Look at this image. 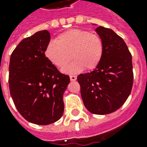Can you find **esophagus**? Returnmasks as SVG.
<instances>
[{
    "mask_svg": "<svg viewBox=\"0 0 147 147\" xmlns=\"http://www.w3.org/2000/svg\"><path fill=\"white\" fill-rule=\"evenodd\" d=\"M71 81H76L77 80V77L76 76H70Z\"/></svg>",
    "mask_w": 147,
    "mask_h": 147,
    "instance_id": "34e87169",
    "label": "esophagus"
}]
</instances>
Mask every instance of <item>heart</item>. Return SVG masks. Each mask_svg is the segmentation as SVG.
Masks as SVG:
<instances>
[{"label":"heart","instance_id":"b5f03b06","mask_svg":"<svg viewBox=\"0 0 147 147\" xmlns=\"http://www.w3.org/2000/svg\"><path fill=\"white\" fill-rule=\"evenodd\" d=\"M104 42L102 37L83 29H71L59 34L56 42L46 45V58L59 68H64L73 58L76 61L64 69V72L77 73L86 68L95 69L104 55Z\"/></svg>","mask_w":147,"mask_h":147}]
</instances>
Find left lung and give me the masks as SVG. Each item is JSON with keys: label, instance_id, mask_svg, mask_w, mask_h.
<instances>
[{"label": "left lung", "instance_id": "1", "mask_svg": "<svg viewBox=\"0 0 147 147\" xmlns=\"http://www.w3.org/2000/svg\"><path fill=\"white\" fill-rule=\"evenodd\" d=\"M96 31L104 42L102 62L91 72L77 77L84 105L90 113H113L126 102L133 86L132 57L123 38L106 27Z\"/></svg>", "mask_w": 147, "mask_h": 147}]
</instances>
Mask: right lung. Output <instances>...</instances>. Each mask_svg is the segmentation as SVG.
<instances>
[{
    "instance_id": "obj_1",
    "label": "right lung",
    "mask_w": 147,
    "mask_h": 147,
    "mask_svg": "<svg viewBox=\"0 0 147 147\" xmlns=\"http://www.w3.org/2000/svg\"><path fill=\"white\" fill-rule=\"evenodd\" d=\"M48 30L23 39L10 57L9 90L19 113L30 123L47 125L63 115V94L70 78L46 58Z\"/></svg>"
}]
</instances>
